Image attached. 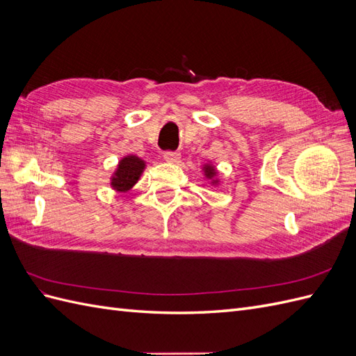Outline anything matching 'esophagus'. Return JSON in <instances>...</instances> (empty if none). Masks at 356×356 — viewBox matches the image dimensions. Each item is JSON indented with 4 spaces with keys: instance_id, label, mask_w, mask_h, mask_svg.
<instances>
[{
    "instance_id": "obj_1",
    "label": "esophagus",
    "mask_w": 356,
    "mask_h": 356,
    "mask_svg": "<svg viewBox=\"0 0 356 356\" xmlns=\"http://www.w3.org/2000/svg\"><path fill=\"white\" fill-rule=\"evenodd\" d=\"M163 159L166 161H170V163H177V161H179L181 159V154L178 152H165Z\"/></svg>"
}]
</instances>
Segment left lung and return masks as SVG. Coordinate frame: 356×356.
Segmentation results:
<instances>
[{
	"instance_id": "left-lung-1",
	"label": "left lung",
	"mask_w": 356,
	"mask_h": 356,
	"mask_svg": "<svg viewBox=\"0 0 356 356\" xmlns=\"http://www.w3.org/2000/svg\"><path fill=\"white\" fill-rule=\"evenodd\" d=\"M203 170H204V175H207V178H213L215 175H217V170H215V168L211 166V165L204 166ZM213 182H215V181H213Z\"/></svg>"
}]
</instances>
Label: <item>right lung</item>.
<instances>
[{
	"label": "right lung",
	"mask_w": 356,
	"mask_h": 356,
	"mask_svg": "<svg viewBox=\"0 0 356 356\" xmlns=\"http://www.w3.org/2000/svg\"><path fill=\"white\" fill-rule=\"evenodd\" d=\"M145 169V161L136 156H127L120 163L111 178V187L117 191H127L132 188Z\"/></svg>",
	"instance_id": "obj_1"
}]
</instances>
